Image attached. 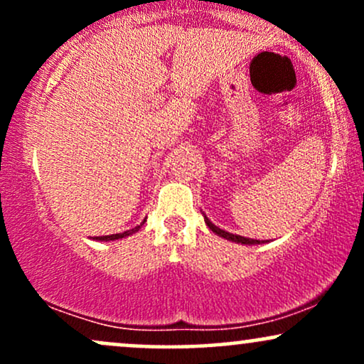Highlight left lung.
<instances>
[{"instance_id":"obj_1","label":"left lung","mask_w":364,"mask_h":364,"mask_svg":"<svg viewBox=\"0 0 364 364\" xmlns=\"http://www.w3.org/2000/svg\"><path fill=\"white\" fill-rule=\"evenodd\" d=\"M205 223H207L208 228H210L212 231L215 232V235L223 236V237H225V240H229V241H235V243H241V245H258V243H260V241H258V240H250V237H243V236H237V235H231V232L224 231V229H219V228H217V225L212 224L210 220L207 219V217H205Z\"/></svg>"}]
</instances>
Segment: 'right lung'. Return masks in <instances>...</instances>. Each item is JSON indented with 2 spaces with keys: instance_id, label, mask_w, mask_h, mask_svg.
I'll list each match as a JSON object with an SVG mask.
<instances>
[{
  "instance_id": "1",
  "label": "right lung",
  "mask_w": 364,
  "mask_h": 364,
  "mask_svg": "<svg viewBox=\"0 0 364 364\" xmlns=\"http://www.w3.org/2000/svg\"><path fill=\"white\" fill-rule=\"evenodd\" d=\"M144 223H145V220H144ZM144 223H141L140 225H136V228L129 229V231L119 232V235H109V236H95V237H94V240H99V241H112V240H119V237L129 236V235H133V232H136V231H139V229L141 228V225H144Z\"/></svg>"
}]
</instances>
